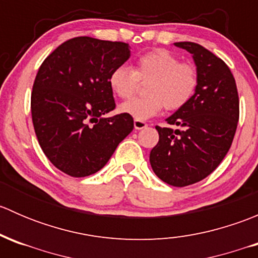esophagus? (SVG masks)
<instances>
[{
	"label": "esophagus",
	"mask_w": 258,
	"mask_h": 258,
	"mask_svg": "<svg viewBox=\"0 0 258 258\" xmlns=\"http://www.w3.org/2000/svg\"><path fill=\"white\" fill-rule=\"evenodd\" d=\"M134 126H135V130H144L147 127V123L144 121H139V119H135L134 121Z\"/></svg>",
	"instance_id": "esophagus-1"
}]
</instances>
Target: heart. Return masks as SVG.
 I'll list each match as a JSON object with an SVG mask.
<instances>
[{"instance_id": "b5f03b06", "label": "heart", "mask_w": 258, "mask_h": 258, "mask_svg": "<svg viewBox=\"0 0 258 258\" xmlns=\"http://www.w3.org/2000/svg\"><path fill=\"white\" fill-rule=\"evenodd\" d=\"M139 81H150L145 98H132L118 106V111L139 121L156 116L166 107L179 110L191 101L199 86V72L187 62L165 48L148 51L136 59L135 69L118 66L108 77L116 96L130 98L139 87Z\"/></svg>"}]
</instances>
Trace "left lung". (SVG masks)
I'll use <instances>...</instances> for the list:
<instances>
[{"label":"left lung","mask_w":258,"mask_h":258,"mask_svg":"<svg viewBox=\"0 0 258 258\" xmlns=\"http://www.w3.org/2000/svg\"><path fill=\"white\" fill-rule=\"evenodd\" d=\"M192 56L199 86L187 105L158 127L150 163L158 178L175 187L196 183L216 170L232 145L238 122V93L227 64L195 42H175Z\"/></svg>","instance_id":"1"}]
</instances>
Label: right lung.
I'll return each mask as SVG.
<instances>
[{"mask_svg": "<svg viewBox=\"0 0 258 258\" xmlns=\"http://www.w3.org/2000/svg\"><path fill=\"white\" fill-rule=\"evenodd\" d=\"M131 56L128 43L75 37L41 64L31 95L38 144L72 177L98 172L134 130V118L114 108L110 74Z\"/></svg>", "mask_w": 258, "mask_h": 258, "instance_id": "add662e5", "label": "right lung"}]
</instances>
